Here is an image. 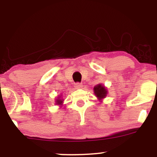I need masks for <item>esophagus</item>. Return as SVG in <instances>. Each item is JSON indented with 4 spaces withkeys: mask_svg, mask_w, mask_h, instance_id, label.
Returning <instances> with one entry per match:
<instances>
[{
    "mask_svg": "<svg viewBox=\"0 0 157 157\" xmlns=\"http://www.w3.org/2000/svg\"><path fill=\"white\" fill-rule=\"evenodd\" d=\"M75 89H81V88L82 87V85L80 83V82H77V83L75 84Z\"/></svg>",
    "mask_w": 157,
    "mask_h": 157,
    "instance_id": "esophagus-1",
    "label": "esophagus"
}]
</instances>
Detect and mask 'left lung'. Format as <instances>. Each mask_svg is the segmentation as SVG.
I'll return each mask as SVG.
<instances>
[{
  "instance_id": "left-lung-1",
  "label": "left lung",
  "mask_w": 157,
  "mask_h": 157,
  "mask_svg": "<svg viewBox=\"0 0 157 157\" xmlns=\"http://www.w3.org/2000/svg\"><path fill=\"white\" fill-rule=\"evenodd\" d=\"M94 93L99 100H102L106 97L108 91L105 86H103L101 84H98L94 88Z\"/></svg>"
}]
</instances>
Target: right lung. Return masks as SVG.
I'll return each mask as SVG.
<instances>
[{
    "label": "right lung",
    "mask_w": 157,
    "mask_h": 157,
    "mask_svg": "<svg viewBox=\"0 0 157 157\" xmlns=\"http://www.w3.org/2000/svg\"><path fill=\"white\" fill-rule=\"evenodd\" d=\"M63 100L60 99V97H57V99L56 100V104H57V105H63Z\"/></svg>",
    "instance_id": "1"
}]
</instances>
